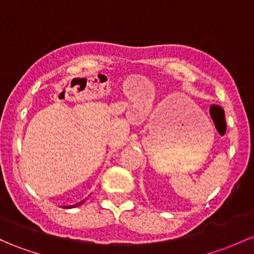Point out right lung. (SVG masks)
I'll use <instances>...</instances> for the list:
<instances>
[{"instance_id": "add662e5", "label": "right lung", "mask_w": 254, "mask_h": 254, "mask_svg": "<svg viewBox=\"0 0 254 254\" xmlns=\"http://www.w3.org/2000/svg\"><path fill=\"white\" fill-rule=\"evenodd\" d=\"M82 203H84V201L79 202V203H76V204H74V205H64V208H71V207H76V205H80V204H82Z\"/></svg>"}]
</instances>
